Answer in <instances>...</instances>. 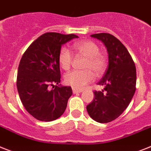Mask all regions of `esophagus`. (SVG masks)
<instances>
[{
    "label": "esophagus",
    "instance_id": "1",
    "mask_svg": "<svg viewBox=\"0 0 151 151\" xmlns=\"http://www.w3.org/2000/svg\"><path fill=\"white\" fill-rule=\"evenodd\" d=\"M83 89H76V88H73V93L74 94L76 93H82L83 92Z\"/></svg>",
    "mask_w": 151,
    "mask_h": 151
}]
</instances>
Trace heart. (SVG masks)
Returning <instances> with one entry per match:
<instances>
[{
	"mask_svg": "<svg viewBox=\"0 0 151 151\" xmlns=\"http://www.w3.org/2000/svg\"><path fill=\"white\" fill-rule=\"evenodd\" d=\"M75 51L86 58L83 68L84 70H75L65 76V83L76 89L83 88L95 80V75H103L106 68L107 61L104 55L100 53V48L96 42L86 40L75 43ZM58 63L62 69H70L73 61L72 52L65 47L60 49L58 53Z\"/></svg>",
	"mask_w": 151,
	"mask_h": 151,
	"instance_id": "b5f03b06",
	"label": "heart"
}]
</instances>
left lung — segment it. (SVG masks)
<instances>
[{
  "label": "left lung",
  "mask_w": 151,
  "mask_h": 151,
  "mask_svg": "<svg viewBox=\"0 0 151 151\" xmlns=\"http://www.w3.org/2000/svg\"><path fill=\"white\" fill-rule=\"evenodd\" d=\"M107 48L109 65L98 85L102 91H94V99L86 106L91 118L106 123L119 117L129 106L136 91L137 73L131 55L115 36L109 33L92 35Z\"/></svg>",
  "instance_id": "8db88e82"
}]
</instances>
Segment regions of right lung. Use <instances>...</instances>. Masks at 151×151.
<instances>
[{
	"instance_id": "right-lung-1",
	"label": "right lung",
	"mask_w": 151,
	"mask_h": 151,
	"mask_svg": "<svg viewBox=\"0 0 151 151\" xmlns=\"http://www.w3.org/2000/svg\"><path fill=\"white\" fill-rule=\"evenodd\" d=\"M74 38L78 36L56 32L43 34L30 45L20 61L18 94L26 110L38 120H55L66 109L73 90L70 86L58 85L61 74L58 57L62 45Z\"/></svg>"
}]
</instances>
